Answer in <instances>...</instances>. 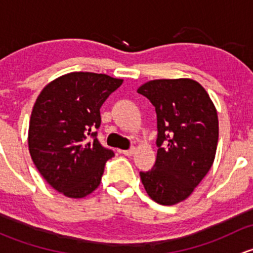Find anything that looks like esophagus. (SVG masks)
<instances>
[{"instance_id": "obj_1", "label": "esophagus", "mask_w": 253, "mask_h": 253, "mask_svg": "<svg viewBox=\"0 0 253 253\" xmlns=\"http://www.w3.org/2000/svg\"><path fill=\"white\" fill-rule=\"evenodd\" d=\"M134 153H136V148H131V149H127V150H122V154H125L126 157H131V155H133Z\"/></svg>"}]
</instances>
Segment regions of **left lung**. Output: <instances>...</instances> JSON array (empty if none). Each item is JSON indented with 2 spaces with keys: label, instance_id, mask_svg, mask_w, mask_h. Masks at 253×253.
Returning <instances> with one entry per match:
<instances>
[{
  "label": "left lung",
  "instance_id": "left-lung-1",
  "mask_svg": "<svg viewBox=\"0 0 253 253\" xmlns=\"http://www.w3.org/2000/svg\"><path fill=\"white\" fill-rule=\"evenodd\" d=\"M155 106L157 159L141 172L148 196L163 206L190 197L208 174L219 137L216 109L206 89L191 78L154 79L137 89Z\"/></svg>",
  "mask_w": 253,
  "mask_h": 253
}]
</instances>
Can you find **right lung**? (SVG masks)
Masks as SVG:
<instances>
[{
    "instance_id": "obj_1",
    "label": "right lung",
    "mask_w": 253,
    "mask_h": 253,
    "mask_svg": "<svg viewBox=\"0 0 253 253\" xmlns=\"http://www.w3.org/2000/svg\"><path fill=\"white\" fill-rule=\"evenodd\" d=\"M124 79L71 72L44 86L33 106L28 131L30 157L46 182L70 198H83L100 185L114 157L96 138L100 108Z\"/></svg>"
}]
</instances>
